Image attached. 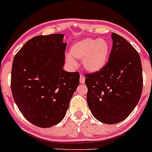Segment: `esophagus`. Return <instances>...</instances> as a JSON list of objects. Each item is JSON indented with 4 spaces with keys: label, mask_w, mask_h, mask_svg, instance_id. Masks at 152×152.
Masks as SVG:
<instances>
[{
    "label": "esophagus",
    "mask_w": 152,
    "mask_h": 152,
    "mask_svg": "<svg viewBox=\"0 0 152 152\" xmlns=\"http://www.w3.org/2000/svg\"><path fill=\"white\" fill-rule=\"evenodd\" d=\"M85 80H86V78L83 75H80V78H79V82H80L81 84H84Z\"/></svg>",
    "instance_id": "1"
}]
</instances>
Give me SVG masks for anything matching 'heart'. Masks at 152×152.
<instances>
[{
	"mask_svg": "<svg viewBox=\"0 0 152 152\" xmlns=\"http://www.w3.org/2000/svg\"><path fill=\"white\" fill-rule=\"evenodd\" d=\"M71 55L77 59H83V65L90 72H97L107 62L110 54V45L104 39L86 38L73 45L70 49ZM69 64H75L71 56L66 57Z\"/></svg>",
	"mask_w": 152,
	"mask_h": 152,
	"instance_id": "obj_1",
	"label": "heart"
}]
</instances>
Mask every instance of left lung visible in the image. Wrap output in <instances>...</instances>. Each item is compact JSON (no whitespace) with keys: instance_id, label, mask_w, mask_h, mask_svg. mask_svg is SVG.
I'll list each match as a JSON object with an SVG mask.
<instances>
[{"instance_id":"left-lung-1","label":"left lung","mask_w":152,"mask_h":152,"mask_svg":"<svg viewBox=\"0 0 152 152\" xmlns=\"http://www.w3.org/2000/svg\"><path fill=\"white\" fill-rule=\"evenodd\" d=\"M113 48L105 66L85 73L87 102L94 117L113 124L127 118L138 103L142 91L141 59L124 37L112 34Z\"/></svg>"}]
</instances>
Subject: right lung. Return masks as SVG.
I'll list each match as a JSON object with an SVG mask.
<instances>
[{"label":"right lung","instance_id":"right-lung-1","mask_svg":"<svg viewBox=\"0 0 152 152\" xmlns=\"http://www.w3.org/2000/svg\"><path fill=\"white\" fill-rule=\"evenodd\" d=\"M64 35H39L15 55L11 72L12 97L24 117L46 128L61 121L79 85V72L63 69Z\"/></svg>","mask_w":152,"mask_h":152}]
</instances>
